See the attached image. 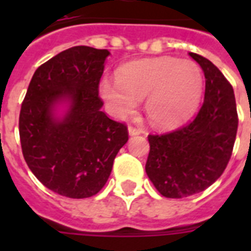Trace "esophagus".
I'll list each match as a JSON object with an SVG mask.
<instances>
[{
  "instance_id": "1",
  "label": "esophagus",
  "mask_w": 251,
  "mask_h": 251,
  "mask_svg": "<svg viewBox=\"0 0 251 251\" xmlns=\"http://www.w3.org/2000/svg\"><path fill=\"white\" fill-rule=\"evenodd\" d=\"M127 131H129L130 137H134V135H139V134L143 133V130L138 129V127H134V126H129Z\"/></svg>"
}]
</instances>
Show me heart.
<instances>
[{
  "label": "heart",
  "mask_w": 251,
  "mask_h": 251,
  "mask_svg": "<svg viewBox=\"0 0 251 251\" xmlns=\"http://www.w3.org/2000/svg\"><path fill=\"white\" fill-rule=\"evenodd\" d=\"M204 88L198 65L176 57H159L124 65L117 78L105 76L99 91L117 117L135 112L146 99V113L153 126L172 129L193 116Z\"/></svg>",
  "instance_id": "obj_1"
}]
</instances>
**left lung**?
Listing matches in <instances>:
<instances>
[{
  "label": "left lung",
  "mask_w": 251,
  "mask_h": 251,
  "mask_svg": "<svg viewBox=\"0 0 251 251\" xmlns=\"http://www.w3.org/2000/svg\"><path fill=\"white\" fill-rule=\"evenodd\" d=\"M189 54L206 78L202 108L181 129L164 135H149L146 173L165 198H185L211 186L226 169L237 134L232 86L210 60L197 53Z\"/></svg>",
  "instance_id": "1"
}]
</instances>
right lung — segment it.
Listing matches in <instances>:
<instances>
[{
  "mask_svg": "<svg viewBox=\"0 0 251 251\" xmlns=\"http://www.w3.org/2000/svg\"><path fill=\"white\" fill-rule=\"evenodd\" d=\"M110 53L73 47L33 74L19 114L25 160L49 190L69 198L98 194L129 139L101 110L99 82Z\"/></svg>",
  "mask_w": 251,
  "mask_h": 251,
  "instance_id": "right-lung-1",
  "label": "right lung"
}]
</instances>
